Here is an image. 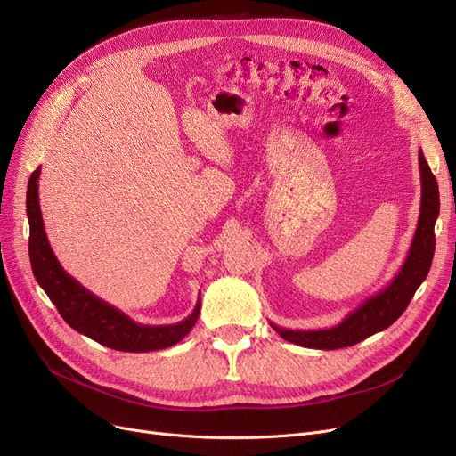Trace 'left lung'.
Here are the masks:
<instances>
[{
	"instance_id": "1",
	"label": "left lung",
	"mask_w": 456,
	"mask_h": 456,
	"mask_svg": "<svg viewBox=\"0 0 456 456\" xmlns=\"http://www.w3.org/2000/svg\"><path fill=\"white\" fill-rule=\"evenodd\" d=\"M419 173H421V208L419 220L415 227V234L410 244L406 261L399 273L393 277L391 283L367 298L362 305L348 313L343 322L326 330H287L270 326L289 343L300 345L304 348L316 350H335L358 345L360 341L370 338L376 331L389 328L408 307L415 290L425 281L430 270L434 246V224L440 214V191L438 183L425 160L423 151L419 149Z\"/></svg>"
}]
</instances>
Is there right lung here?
I'll return each mask as SVG.
<instances>
[{"label":"right lung","mask_w":456,"mask_h":456,"mask_svg":"<svg viewBox=\"0 0 456 456\" xmlns=\"http://www.w3.org/2000/svg\"><path fill=\"white\" fill-rule=\"evenodd\" d=\"M38 175L37 167L28 184V220H29V259L37 283L43 287L48 298L57 307L63 321L77 333L108 348L121 352H152L169 348L184 339L200 319L201 298L184 321L167 326H145L134 322L121 309L110 305L96 294L77 283L70 273L59 265L52 251L43 224L41 205H38Z\"/></svg>","instance_id":"right-lung-1"}]
</instances>
